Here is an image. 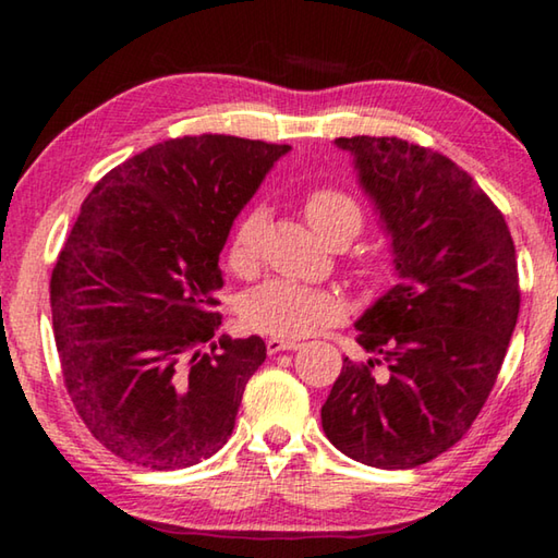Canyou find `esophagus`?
I'll use <instances>...</instances> for the list:
<instances>
[{
	"mask_svg": "<svg viewBox=\"0 0 558 558\" xmlns=\"http://www.w3.org/2000/svg\"><path fill=\"white\" fill-rule=\"evenodd\" d=\"M268 354H278V352H292V349H298L300 342H295V339H278V337H270L268 342Z\"/></svg>",
	"mask_w": 558,
	"mask_h": 558,
	"instance_id": "1",
	"label": "esophagus"
}]
</instances>
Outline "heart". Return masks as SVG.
Instances as JSON below:
<instances>
[{
	"label": "heart",
	"instance_id": "1",
	"mask_svg": "<svg viewBox=\"0 0 558 558\" xmlns=\"http://www.w3.org/2000/svg\"><path fill=\"white\" fill-rule=\"evenodd\" d=\"M305 219L319 239L329 245L335 241H352L362 231L364 216L352 196L332 186L310 189L302 202ZM268 229V211L263 206L241 216L229 243V266L239 276H253L258 270L263 239ZM372 276H381L384 260L369 266ZM347 313V302L335 290L307 288L288 280H270L243 300V323L251 329L272 337H302L313 329L337 323Z\"/></svg>",
	"mask_w": 558,
	"mask_h": 558
}]
</instances>
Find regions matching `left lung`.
I'll return each instance as SVG.
<instances>
[{"instance_id":"left-lung-1","label":"left lung","mask_w":558,"mask_h":558,"mask_svg":"<svg viewBox=\"0 0 558 558\" xmlns=\"http://www.w3.org/2000/svg\"><path fill=\"white\" fill-rule=\"evenodd\" d=\"M391 235L399 282L356 319L372 356L323 405L325 436L381 470L423 465L483 411L519 315L514 241L502 211L446 155L399 137H337Z\"/></svg>"}]
</instances>
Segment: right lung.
Listing matches in <instances>:
<instances>
[{"label":"right lung","instance_id":"obj_1","mask_svg":"<svg viewBox=\"0 0 558 558\" xmlns=\"http://www.w3.org/2000/svg\"><path fill=\"white\" fill-rule=\"evenodd\" d=\"M290 145L177 137L100 179L51 272L63 384L112 456L182 470L231 438L260 337L213 342L219 253L231 223Z\"/></svg>","mask_w":558,"mask_h":558}]
</instances>
